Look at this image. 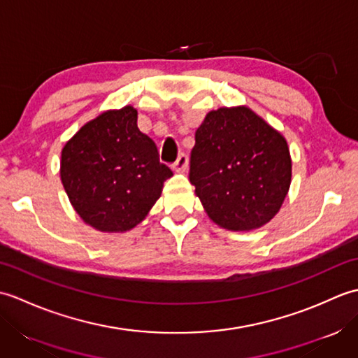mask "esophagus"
<instances>
[{"instance_id":"obj_1","label":"esophagus","mask_w":358,"mask_h":358,"mask_svg":"<svg viewBox=\"0 0 358 358\" xmlns=\"http://www.w3.org/2000/svg\"><path fill=\"white\" fill-rule=\"evenodd\" d=\"M173 169L177 172H185L187 169V155L185 154V152H181V154L178 155L177 162L173 163Z\"/></svg>"}]
</instances>
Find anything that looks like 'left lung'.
Segmentation results:
<instances>
[{
    "instance_id": "left-lung-1",
    "label": "left lung",
    "mask_w": 358,
    "mask_h": 358,
    "mask_svg": "<svg viewBox=\"0 0 358 358\" xmlns=\"http://www.w3.org/2000/svg\"><path fill=\"white\" fill-rule=\"evenodd\" d=\"M286 140L248 108L209 112L195 132L189 180L208 215L250 231L277 214L291 185Z\"/></svg>"
}]
</instances>
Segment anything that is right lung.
<instances>
[{"instance_id": "obj_1", "label": "right lung", "mask_w": 358, "mask_h": 358, "mask_svg": "<svg viewBox=\"0 0 358 358\" xmlns=\"http://www.w3.org/2000/svg\"><path fill=\"white\" fill-rule=\"evenodd\" d=\"M172 177L154 140L126 106L89 121L62 152V181L78 215L103 232L138 224Z\"/></svg>"}]
</instances>
